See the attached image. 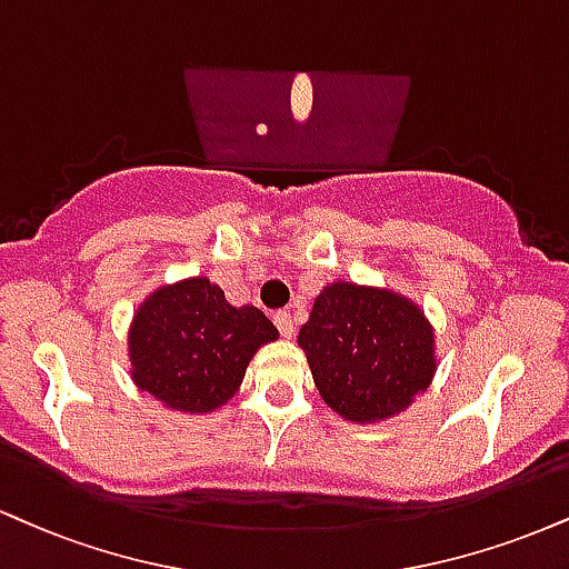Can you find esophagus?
Masks as SVG:
<instances>
[{
  "instance_id": "esophagus-1",
  "label": "esophagus",
  "mask_w": 569,
  "mask_h": 569,
  "mask_svg": "<svg viewBox=\"0 0 569 569\" xmlns=\"http://www.w3.org/2000/svg\"><path fill=\"white\" fill-rule=\"evenodd\" d=\"M272 320H276V326H278L280 337L291 339V337H293V333H297V323H293L291 312H286V310H278L276 315H272Z\"/></svg>"
}]
</instances>
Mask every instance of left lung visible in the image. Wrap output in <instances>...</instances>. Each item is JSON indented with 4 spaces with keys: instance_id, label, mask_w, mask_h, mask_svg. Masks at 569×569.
<instances>
[{
    "instance_id": "obj_1",
    "label": "left lung",
    "mask_w": 569,
    "mask_h": 569,
    "mask_svg": "<svg viewBox=\"0 0 569 569\" xmlns=\"http://www.w3.org/2000/svg\"><path fill=\"white\" fill-rule=\"evenodd\" d=\"M297 341L326 406L355 423L402 413L437 371L435 328L419 305L350 280L315 297Z\"/></svg>"
}]
</instances>
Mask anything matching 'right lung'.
I'll return each instance as SVG.
<instances>
[{
    "mask_svg": "<svg viewBox=\"0 0 569 569\" xmlns=\"http://www.w3.org/2000/svg\"><path fill=\"white\" fill-rule=\"evenodd\" d=\"M276 339L278 328L254 305L232 307L209 278H184L137 307L132 379L167 408L209 413L238 392L249 360Z\"/></svg>",
    "mask_w": 569,
    "mask_h": 569,
    "instance_id": "add662e5",
    "label": "right lung"
}]
</instances>
